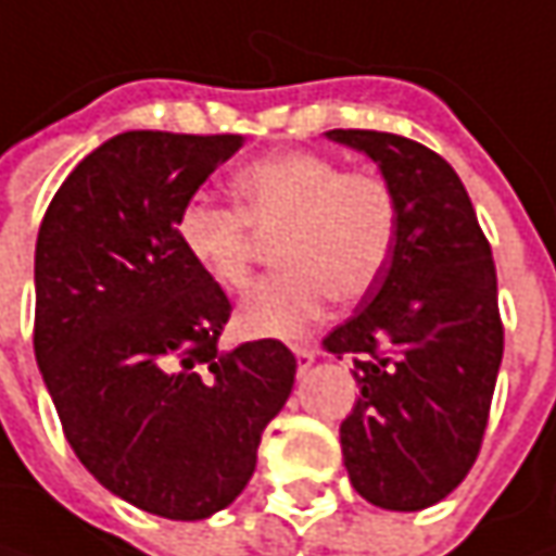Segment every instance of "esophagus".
<instances>
[{"label":"esophagus","instance_id":"34e87169","mask_svg":"<svg viewBox=\"0 0 556 556\" xmlns=\"http://www.w3.org/2000/svg\"><path fill=\"white\" fill-rule=\"evenodd\" d=\"M293 355H296V368H300V374L309 371L312 362H315V353H312L309 346H293Z\"/></svg>","mask_w":556,"mask_h":556}]
</instances>
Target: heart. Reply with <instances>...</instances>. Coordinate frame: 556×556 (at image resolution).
Instances as JSON below:
<instances>
[{
    "label": "heart",
    "instance_id": "b5f03b06",
    "mask_svg": "<svg viewBox=\"0 0 556 556\" xmlns=\"http://www.w3.org/2000/svg\"><path fill=\"white\" fill-rule=\"evenodd\" d=\"M238 206L191 198L176 238L206 281L250 285L261 238H275L285 266L250 290L241 328L256 337H296L321 318L328 300H358L380 281L395 244V198L368 173H343L331 157L281 151L235 173Z\"/></svg>",
    "mask_w": 556,
    "mask_h": 556
}]
</instances>
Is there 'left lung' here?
Masks as SVG:
<instances>
[{
  "label": "left lung",
  "instance_id": "8db88e82",
  "mask_svg": "<svg viewBox=\"0 0 556 556\" xmlns=\"http://www.w3.org/2000/svg\"><path fill=\"white\" fill-rule=\"evenodd\" d=\"M377 163L395 198V244L353 318L325 337L355 353L358 402L340 424L353 489L383 510H424L480 455L502 368L492 247L458 173L420 141L331 129Z\"/></svg>",
  "mask_w": 556,
  "mask_h": 556
}]
</instances>
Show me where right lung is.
<instances>
[{
	"mask_svg": "<svg viewBox=\"0 0 556 556\" xmlns=\"http://www.w3.org/2000/svg\"><path fill=\"white\" fill-rule=\"evenodd\" d=\"M241 144L119 132L76 163L36 238L33 350L64 437L108 492L166 520L244 492L296 374L278 340L219 350L231 303L176 238L179 210Z\"/></svg>",
	"mask_w": 556,
	"mask_h": 556,
	"instance_id": "add662e5",
	"label": "right lung"
}]
</instances>
